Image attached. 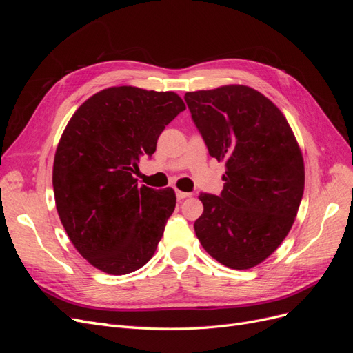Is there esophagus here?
Returning a JSON list of instances; mask_svg holds the SVG:
<instances>
[{"mask_svg": "<svg viewBox=\"0 0 353 353\" xmlns=\"http://www.w3.org/2000/svg\"><path fill=\"white\" fill-rule=\"evenodd\" d=\"M191 194L190 193H184V191H176V199L178 200H184V199H187V197H190Z\"/></svg>", "mask_w": 353, "mask_h": 353, "instance_id": "obj_1", "label": "esophagus"}]
</instances>
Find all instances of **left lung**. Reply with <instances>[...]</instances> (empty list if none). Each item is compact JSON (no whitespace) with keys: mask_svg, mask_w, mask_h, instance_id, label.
Wrapping results in <instances>:
<instances>
[{"mask_svg":"<svg viewBox=\"0 0 353 353\" xmlns=\"http://www.w3.org/2000/svg\"><path fill=\"white\" fill-rule=\"evenodd\" d=\"M184 100L209 154L227 166L221 194L199 196L196 236L219 263L249 270L293 225L305 188L301 148L280 109L250 87L187 92Z\"/></svg>","mask_w":353,"mask_h":353,"instance_id":"8db88e82","label":"left lung"}]
</instances>
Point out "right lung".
Returning <instances> with one entry per match:
<instances>
[{"label": "right lung", "mask_w": 353, "mask_h": 353, "mask_svg": "<svg viewBox=\"0 0 353 353\" xmlns=\"http://www.w3.org/2000/svg\"><path fill=\"white\" fill-rule=\"evenodd\" d=\"M183 110L175 92L112 87L85 101L63 132L52 166L56 208L72 244L100 271L130 274L154 254L175 191L138 187L132 174Z\"/></svg>", "instance_id": "add662e5"}]
</instances>
